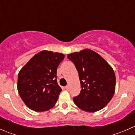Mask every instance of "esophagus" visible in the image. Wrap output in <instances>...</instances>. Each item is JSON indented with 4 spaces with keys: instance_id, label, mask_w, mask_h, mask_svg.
Instances as JSON below:
<instances>
[{
    "instance_id": "esophagus-1",
    "label": "esophagus",
    "mask_w": 135,
    "mask_h": 135,
    "mask_svg": "<svg viewBox=\"0 0 135 135\" xmlns=\"http://www.w3.org/2000/svg\"><path fill=\"white\" fill-rule=\"evenodd\" d=\"M65 89H66V90H69V85H66V86L65 87Z\"/></svg>"
}]
</instances>
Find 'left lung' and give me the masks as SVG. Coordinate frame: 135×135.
Returning a JSON list of instances; mask_svg holds the SVG:
<instances>
[{
  "label": "left lung",
  "mask_w": 135,
  "mask_h": 135,
  "mask_svg": "<svg viewBox=\"0 0 135 135\" xmlns=\"http://www.w3.org/2000/svg\"><path fill=\"white\" fill-rule=\"evenodd\" d=\"M78 70L81 91L74 98V104L84 111L103 109L115 93V76L112 67L99 54L90 49L68 54Z\"/></svg>",
  "instance_id": "1"
}]
</instances>
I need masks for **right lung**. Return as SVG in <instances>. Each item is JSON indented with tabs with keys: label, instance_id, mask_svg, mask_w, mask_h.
<instances>
[{
	"label": "right lung",
	"instance_id": "right-lung-1",
	"mask_svg": "<svg viewBox=\"0 0 135 135\" xmlns=\"http://www.w3.org/2000/svg\"><path fill=\"white\" fill-rule=\"evenodd\" d=\"M64 58L61 53L42 50L20 70L17 91L30 109L44 112L55 105L62 91L57 81V69Z\"/></svg>",
	"mask_w": 135,
	"mask_h": 135
}]
</instances>
